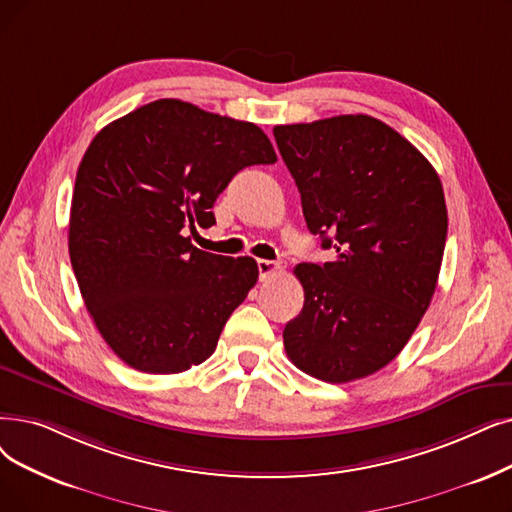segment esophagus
Segmentation results:
<instances>
[{
  "label": "esophagus",
  "mask_w": 512,
  "mask_h": 512,
  "mask_svg": "<svg viewBox=\"0 0 512 512\" xmlns=\"http://www.w3.org/2000/svg\"><path fill=\"white\" fill-rule=\"evenodd\" d=\"M257 270H259V278H268L270 274H276L280 270V263L276 261H268V259H259L257 261Z\"/></svg>",
  "instance_id": "34e87169"
}]
</instances>
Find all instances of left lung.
Segmentation results:
<instances>
[{"label":"left lung","instance_id":"obj_1","mask_svg":"<svg viewBox=\"0 0 512 512\" xmlns=\"http://www.w3.org/2000/svg\"><path fill=\"white\" fill-rule=\"evenodd\" d=\"M274 138L309 232L335 249L293 270L305 301L284 349L320 381L364 379L397 358L433 299L448 234L439 175L368 115L276 125Z\"/></svg>","mask_w":512,"mask_h":512}]
</instances>
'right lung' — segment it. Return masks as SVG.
Listing matches in <instances>:
<instances>
[{"mask_svg":"<svg viewBox=\"0 0 512 512\" xmlns=\"http://www.w3.org/2000/svg\"><path fill=\"white\" fill-rule=\"evenodd\" d=\"M276 163L268 136L190 102L163 98L100 129L77 169L69 253L87 311L140 372L203 364L259 270L251 257L196 249L217 196L251 165Z\"/></svg>","mask_w":512,"mask_h":512,"instance_id":"1","label":"right lung"}]
</instances>
